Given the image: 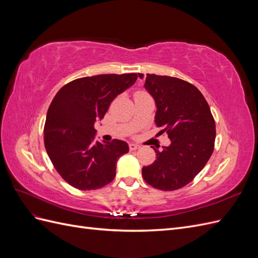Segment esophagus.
<instances>
[{"label": "esophagus", "mask_w": 258, "mask_h": 258, "mask_svg": "<svg viewBox=\"0 0 258 258\" xmlns=\"http://www.w3.org/2000/svg\"><path fill=\"white\" fill-rule=\"evenodd\" d=\"M139 148H140V146L135 144V143H130L129 144V150L130 151H137V150H139Z\"/></svg>", "instance_id": "34e87169"}]
</instances>
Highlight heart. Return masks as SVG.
Segmentation results:
<instances>
[{
	"label": "heart",
	"instance_id": "obj_1",
	"mask_svg": "<svg viewBox=\"0 0 258 258\" xmlns=\"http://www.w3.org/2000/svg\"><path fill=\"white\" fill-rule=\"evenodd\" d=\"M145 96H148L146 92H144V91H138V92H136L135 98H137V97H145Z\"/></svg>",
	"mask_w": 258,
	"mask_h": 258
}]
</instances>
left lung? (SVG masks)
<instances>
[{
	"instance_id": "obj_1",
	"label": "left lung",
	"mask_w": 258,
	"mask_h": 258,
	"mask_svg": "<svg viewBox=\"0 0 258 258\" xmlns=\"http://www.w3.org/2000/svg\"><path fill=\"white\" fill-rule=\"evenodd\" d=\"M139 76L143 79V74ZM144 87L154 98L156 127L171 144L156 160L143 167L144 181L160 190L179 189L204 169L214 150L215 121L204 95L190 83L177 77L147 74Z\"/></svg>"
}]
</instances>
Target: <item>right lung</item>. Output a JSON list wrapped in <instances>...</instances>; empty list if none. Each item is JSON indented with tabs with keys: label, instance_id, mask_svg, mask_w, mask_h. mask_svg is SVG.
<instances>
[{
	"label": "right lung",
	"instance_id": "add662e5",
	"mask_svg": "<svg viewBox=\"0 0 258 258\" xmlns=\"http://www.w3.org/2000/svg\"><path fill=\"white\" fill-rule=\"evenodd\" d=\"M138 74H100L77 79L54 96L44 126L46 152L60 176L81 190L98 189L116 175V162L129 152L126 142H95V121L112 101L134 85Z\"/></svg>",
	"mask_w": 258,
	"mask_h": 258
}]
</instances>
